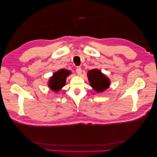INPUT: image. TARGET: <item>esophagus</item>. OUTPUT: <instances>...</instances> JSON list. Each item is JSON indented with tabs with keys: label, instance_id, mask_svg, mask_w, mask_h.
I'll use <instances>...</instances> for the list:
<instances>
[{
	"label": "esophagus",
	"instance_id": "esophagus-1",
	"mask_svg": "<svg viewBox=\"0 0 157 157\" xmlns=\"http://www.w3.org/2000/svg\"><path fill=\"white\" fill-rule=\"evenodd\" d=\"M82 72V68L80 67H78L76 69V73H78V75H81V73Z\"/></svg>",
	"mask_w": 157,
	"mask_h": 157
}]
</instances>
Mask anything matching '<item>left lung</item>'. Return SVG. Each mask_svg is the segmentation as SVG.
<instances>
[{"mask_svg":"<svg viewBox=\"0 0 157 157\" xmlns=\"http://www.w3.org/2000/svg\"><path fill=\"white\" fill-rule=\"evenodd\" d=\"M91 87L97 92H104L110 86V79L97 69H92L87 73Z\"/></svg>","mask_w":157,"mask_h":157,"instance_id":"1","label":"left lung"}]
</instances>
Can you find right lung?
Here are the masks:
<instances>
[{"label": "right lung", "instance_id": "add662e5", "mask_svg": "<svg viewBox=\"0 0 157 157\" xmlns=\"http://www.w3.org/2000/svg\"><path fill=\"white\" fill-rule=\"evenodd\" d=\"M71 71L63 69L53 73L52 76L49 79L48 84L50 89L55 92H59L65 86L67 77L69 75Z\"/></svg>", "mask_w": 157, "mask_h": 157}]
</instances>
